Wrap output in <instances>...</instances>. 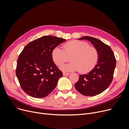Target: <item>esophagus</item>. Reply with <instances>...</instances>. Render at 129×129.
Here are the masks:
<instances>
[{
	"instance_id": "esophagus-1",
	"label": "esophagus",
	"mask_w": 129,
	"mask_h": 129,
	"mask_svg": "<svg viewBox=\"0 0 129 129\" xmlns=\"http://www.w3.org/2000/svg\"><path fill=\"white\" fill-rule=\"evenodd\" d=\"M70 74V73H65V72H64L63 73V76H67V75H69Z\"/></svg>"
}]
</instances>
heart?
I'll return each mask as SVG.
<instances>
[{
  "mask_svg": "<svg viewBox=\"0 0 129 129\" xmlns=\"http://www.w3.org/2000/svg\"><path fill=\"white\" fill-rule=\"evenodd\" d=\"M52 56L57 66L62 65L70 60L72 62L63 65L60 69L64 71H78L86 73L91 71L97 63L99 53L97 49L88 43L81 41H72L63 45V50L56 47L52 51Z\"/></svg>",
  "mask_w": 129,
  "mask_h": 129,
  "instance_id": "heart-1",
  "label": "heart"
}]
</instances>
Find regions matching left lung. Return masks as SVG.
<instances>
[{
	"mask_svg": "<svg viewBox=\"0 0 129 129\" xmlns=\"http://www.w3.org/2000/svg\"><path fill=\"white\" fill-rule=\"evenodd\" d=\"M78 40H87L97 49L99 58L95 67L86 74L79 75L76 89L87 96H94L105 91L113 79L116 59L111 47L101 41L86 36Z\"/></svg>",
	"mask_w": 129,
	"mask_h": 129,
	"instance_id": "8db88e82",
	"label": "left lung"
}]
</instances>
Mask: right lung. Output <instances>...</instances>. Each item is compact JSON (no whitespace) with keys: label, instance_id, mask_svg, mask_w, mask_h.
<instances>
[{"label":"right lung","instance_id":"right-lung-1","mask_svg":"<svg viewBox=\"0 0 129 129\" xmlns=\"http://www.w3.org/2000/svg\"><path fill=\"white\" fill-rule=\"evenodd\" d=\"M64 39L45 36L27 44L17 60L16 76L23 90L35 98H44L54 89L63 76L53 62L54 48Z\"/></svg>","mask_w":129,"mask_h":129}]
</instances>
